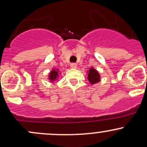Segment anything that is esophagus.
Returning <instances> with one entry per match:
<instances>
[{
  "instance_id": "34e87169",
  "label": "esophagus",
  "mask_w": 147,
  "mask_h": 147,
  "mask_svg": "<svg viewBox=\"0 0 147 147\" xmlns=\"http://www.w3.org/2000/svg\"><path fill=\"white\" fill-rule=\"evenodd\" d=\"M70 67H72V68H76V67H77V64L76 63H72L70 64Z\"/></svg>"
}]
</instances>
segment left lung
<instances>
[{
    "mask_svg": "<svg viewBox=\"0 0 147 147\" xmlns=\"http://www.w3.org/2000/svg\"><path fill=\"white\" fill-rule=\"evenodd\" d=\"M88 81L91 84L97 83L100 81V75L96 70L93 68H91L89 70L88 74Z\"/></svg>",
    "mask_w": 147,
    "mask_h": 147,
    "instance_id": "obj_1",
    "label": "left lung"
}]
</instances>
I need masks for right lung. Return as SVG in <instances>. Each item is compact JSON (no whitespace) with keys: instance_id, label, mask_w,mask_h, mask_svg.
<instances>
[{"instance_id":"1","label":"right lung","mask_w":147,"mask_h":147,"mask_svg":"<svg viewBox=\"0 0 147 147\" xmlns=\"http://www.w3.org/2000/svg\"><path fill=\"white\" fill-rule=\"evenodd\" d=\"M59 70H53L50 72L49 74V80H51V82L55 81L56 79L58 77V75H59Z\"/></svg>"}]
</instances>
